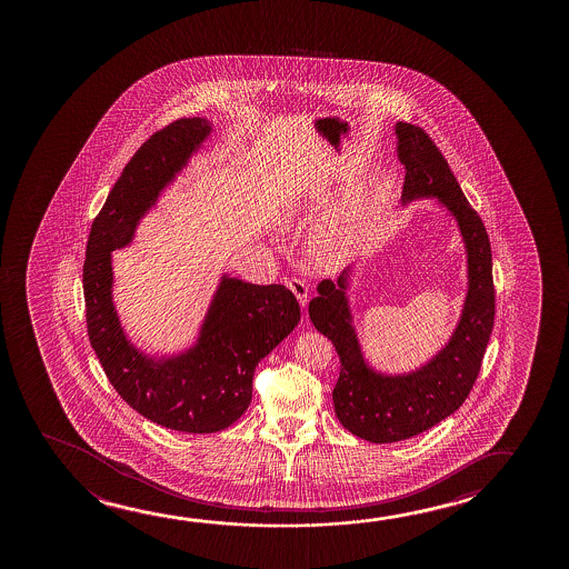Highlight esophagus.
<instances>
[{
	"label": "esophagus",
	"mask_w": 569,
	"mask_h": 569,
	"mask_svg": "<svg viewBox=\"0 0 569 569\" xmlns=\"http://www.w3.org/2000/svg\"><path fill=\"white\" fill-rule=\"evenodd\" d=\"M286 286L293 291V296L297 297L299 305L305 307V305H307V299H309V289L305 286V281L297 280V278H289V280L286 281Z\"/></svg>",
	"instance_id": "1"
}]
</instances>
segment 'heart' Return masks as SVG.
<instances>
[{"instance_id":"b5f03b06","label":"heart","mask_w":569,"mask_h":569,"mask_svg":"<svg viewBox=\"0 0 569 569\" xmlns=\"http://www.w3.org/2000/svg\"><path fill=\"white\" fill-rule=\"evenodd\" d=\"M369 198L367 192H358L350 202L343 206L342 211L328 219L320 233L315 237L311 244V257L319 266L342 264L346 258L358 247L363 226H366ZM301 206H289L281 211L280 226L283 229H293L303 221Z\"/></svg>"}]
</instances>
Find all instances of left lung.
<instances>
[{
  "instance_id": "8db88e82",
  "label": "left lung",
  "mask_w": 569,
  "mask_h": 569,
  "mask_svg": "<svg viewBox=\"0 0 569 569\" xmlns=\"http://www.w3.org/2000/svg\"><path fill=\"white\" fill-rule=\"evenodd\" d=\"M395 133L398 159L406 167L402 203L436 198L457 221L467 250V297L449 342L428 363L392 375L369 366L359 343L348 297L353 266L336 281H320L309 317L342 361L332 392L335 412L343 428L371 443L410 439L459 410L480 373L496 315L490 239L482 219L428 133L406 122H397Z\"/></svg>"
}]
</instances>
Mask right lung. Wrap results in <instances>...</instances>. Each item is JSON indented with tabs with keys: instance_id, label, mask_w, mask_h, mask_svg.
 <instances>
[{
	"instance_id": "add662e5",
	"label": "right lung",
	"mask_w": 569,
	"mask_h": 569,
	"mask_svg": "<svg viewBox=\"0 0 569 569\" xmlns=\"http://www.w3.org/2000/svg\"><path fill=\"white\" fill-rule=\"evenodd\" d=\"M211 130L206 118H180L136 151L94 218L83 264L87 335L110 385L143 418L187 433H213L239 420L252 398L258 361L301 319L286 286H257L223 273L188 350L149 356L120 325L112 301V250L133 241L140 219Z\"/></svg>"
}]
</instances>
